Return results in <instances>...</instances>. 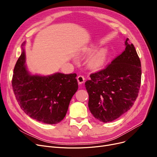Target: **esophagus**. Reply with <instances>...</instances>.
I'll return each mask as SVG.
<instances>
[{"label":"esophagus","instance_id":"esophagus-1","mask_svg":"<svg viewBox=\"0 0 157 157\" xmlns=\"http://www.w3.org/2000/svg\"><path fill=\"white\" fill-rule=\"evenodd\" d=\"M77 80L78 81L79 84H82L84 83L85 79L84 76H78V77L77 78Z\"/></svg>","mask_w":157,"mask_h":157}]
</instances>
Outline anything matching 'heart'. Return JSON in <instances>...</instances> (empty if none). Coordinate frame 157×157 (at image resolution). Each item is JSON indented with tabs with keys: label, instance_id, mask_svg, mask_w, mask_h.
I'll list each match as a JSON object with an SVG mask.
<instances>
[{
	"label": "heart",
	"instance_id": "obj_1",
	"mask_svg": "<svg viewBox=\"0 0 157 157\" xmlns=\"http://www.w3.org/2000/svg\"><path fill=\"white\" fill-rule=\"evenodd\" d=\"M107 60V53L105 51L95 53L88 60V67L92 70H98L104 67Z\"/></svg>",
	"mask_w": 157,
	"mask_h": 157
}]
</instances>
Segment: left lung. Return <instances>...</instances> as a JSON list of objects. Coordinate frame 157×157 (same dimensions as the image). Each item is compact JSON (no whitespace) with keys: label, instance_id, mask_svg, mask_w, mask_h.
Segmentation results:
<instances>
[{"label":"left lung","instance_id":"left-lung-1","mask_svg":"<svg viewBox=\"0 0 157 157\" xmlns=\"http://www.w3.org/2000/svg\"><path fill=\"white\" fill-rule=\"evenodd\" d=\"M125 49L107 67L90 74L85 82L88 108L93 116L107 123L117 119L132 107L141 81V65L133 44L125 40Z\"/></svg>","mask_w":157,"mask_h":157}]
</instances>
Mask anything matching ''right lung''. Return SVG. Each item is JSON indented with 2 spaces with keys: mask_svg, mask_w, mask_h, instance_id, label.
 I'll use <instances>...</instances> for the list:
<instances>
[{
  "mask_svg": "<svg viewBox=\"0 0 157 157\" xmlns=\"http://www.w3.org/2000/svg\"><path fill=\"white\" fill-rule=\"evenodd\" d=\"M14 69L12 86L21 109L30 118L46 124H56L65 117L78 84L76 74L56 72L49 76L32 75L25 65V52Z\"/></svg>",
  "mask_w": 157,
  "mask_h": 157,
  "instance_id": "add662e5",
  "label": "right lung"
}]
</instances>
